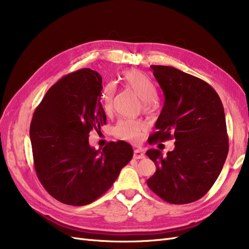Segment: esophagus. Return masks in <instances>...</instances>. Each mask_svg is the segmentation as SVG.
<instances>
[{"instance_id": "1", "label": "esophagus", "mask_w": 249, "mask_h": 249, "mask_svg": "<svg viewBox=\"0 0 249 249\" xmlns=\"http://www.w3.org/2000/svg\"><path fill=\"white\" fill-rule=\"evenodd\" d=\"M144 157V153L142 152L141 148H136L134 150V159H143Z\"/></svg>"}]
</instances>
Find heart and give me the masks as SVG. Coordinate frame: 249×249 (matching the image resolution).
Listing matches in <instances>:
<instances>
[{
    "mask_svg": "<svg viewBox=\"0 0 249 249\" xmlns=\"http://www.w3.org/2000/svg\"><path fill=\"white\" fill-rule=\"evenodd\" d=\"M123 80L124 84L140 97V100L143 102V108L148 110L157 95V90L153 83L138 71H124L123 73ZM115 85L113 83H109L104 88L101 94L102 108L107 114L112 111V103L115 94ZM144 127L145 124L139 119H122L114 127V135L118 139L135 142L140 139L141 133L144 130Z\"/></svg>",
    "mask_w": 249,
    "mask_h": 249,
    "instance_id": "b5f03b06",
    "label": "heart"
}]
</instances>
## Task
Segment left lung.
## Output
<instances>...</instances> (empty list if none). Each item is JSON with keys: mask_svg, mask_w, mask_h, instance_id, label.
<instances>
[{"mask_svg": "<svg viewBox=\"0 0 249 249\" xmlns=\"http://www.w3.org/2000/svg\"><path fill=\"white\" fill-rule=\"evenodd\" d=\"M164 94V106L149 144L175 138V149L163 157L146 155L156 165L149 189L165 201L185 205L201 198L219 177L229 153L220 97L207 82L171 66L150 65Z\"/></svg>", "mask_w": 249, "mask_h": 249, "instance_id": "left-lung-1", "label": "left lung"}]
</instances>
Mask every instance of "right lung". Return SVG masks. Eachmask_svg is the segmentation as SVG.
I'll return each mask as SVG.
<instances>
[{
	"instance_id": "1",
	"label": "right lung",
	"mask_w": 249,
	"mask_h": 249,
	"mask_svg": "<svg viewBox=\"0 0 249 249\" xmlns=\"http://www.w3.org/2000/svg\"><path fill=\"white\" fill-rule=\"evenodd\" d=\"M101 74L83 69L55 83L36 108L30 125L34 166L53 197L85 206L110 189L133 157L124 141L102 149L89 144V133L106 124Z\"/></svg>"
}]
</instances>
